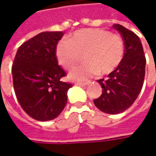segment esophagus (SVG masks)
Returning <instances> with one entry per match:
<instances>
[{
  "mask_svg": "<svg viewBox=\"0 0 156 156\" xmlns=\"http://www.w3.org/2000/svg\"><path fill=\"white\" fill-rule=\"evenodd\" d=\"M89 83H90V82H84V83H76V85H79V86H83V87H84V86H87Z\"/></svg>",
  "mask_w": 156,
  "mask_h": 156,
  "instance_id": "obj_1",
  "label": "esophagus"
}]
</instances>
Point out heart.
<instances>
[{
	"mask_svg": "<svg viewBox=\"0 0 156 156\" xmlns=\"http://www.w3.org/2000/svg\"><path fill=\"white\" fill-rule=\"evenodd\" d=\"M124 45L120 37L107 30L85 28L73 33L70 41L62 40L57 44L55 55L58 64L71 70L84 57L83 66L73 70L69 78L83 81L98 75L112 73L122 60Z\"/></svg>",
	"mask_w": 156,
	"mask_h": 156,
	"instance_id": "obj_1",
	"label": "heart"
}]
</instances>
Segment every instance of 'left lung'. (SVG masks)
I'll list each match as a JSON object with an SVG mask.
<instances>
[{"label": "left lung", "mask_w": 156, "mask_h": 156, "mask_svg": "<svg viewBox=\"0 0 156 156\" xmlns=\"http://www.w3.org/2000/svg\"><path fill=\"white\" fill-rule=\"evenodd\" d=\"M124 42V54L120 65L107 78L98 79L102 95L94 105L101 111L115 115L129 108L141 92L145 77L146 58L140 38L122 25L114 24Z\"/></svg>", "instance_id": "1"}]
</instances>
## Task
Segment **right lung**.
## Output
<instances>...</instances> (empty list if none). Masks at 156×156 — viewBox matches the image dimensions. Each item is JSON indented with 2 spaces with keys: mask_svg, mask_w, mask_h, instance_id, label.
<instances>
[{
  "mask_svg": "<svg viewBox=\"0 0 156 156\" xmlns=\"http://www.w3.org/2000/svg\"><path fill=\"white\" fill-rule=\"evenodd\" d=\"M63 32H43L20 46L12 66L16 98L24 111L38 121L61 113L73 84L62 82L66 72L58 65L55 48Z\"/></svg>",
  "mask_w": 156,
  "mask_h": 156,
  "instance_id": "right-lung-1",
  "label": "right lung"
}]
</instances>
